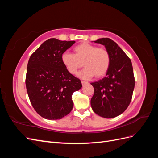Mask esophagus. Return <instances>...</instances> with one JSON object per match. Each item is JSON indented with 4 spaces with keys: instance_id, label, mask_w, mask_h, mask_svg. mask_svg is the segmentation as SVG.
<instances>
[{
    "instance_id": "34e87169",
    "label": "esophagus",
    "mask_w": 158,
    "mask_h": 158,
    "mask_svg": "<svg viewBox=\"0 0 158 158\" xmlns=\"http://www.w3.org/2000/svg\"><path fill=\"white\" fill-rule=\"evenodd\" d=\"M86 84H88V82H85V81H82V84L83 85H85Z\"/></svg>"
}]
</instances>
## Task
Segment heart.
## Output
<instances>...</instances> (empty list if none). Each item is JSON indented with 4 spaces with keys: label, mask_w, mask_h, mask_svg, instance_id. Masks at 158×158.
I'll list each match as a JSON object with an SVG mask.
<instances>
[{
    "label": "heart",
    "mask_w": 158,
    "mask_h": 158,
    "mask_svg": "<svg viewBox=\"0 0 158 158\" xmlns=\"http://www.w3.org/2000/svg\"><path fill=\"white\" fill-rule=\"evenodd\" d=\"M74 51L75 54L65 51L61 55L62 63L69 73L75 74L84 62L85 67L78 73L81 78L89 79L95 75L102 77L107 73L111 64V57L106 49L84 42L76 45Z\"/></svg>",
    "instance_id": "b5f03b06"
}]
</instances>
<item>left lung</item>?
Instances as JSON below:
<instances>
[{"label":"left lung","mask_w":158,"mask_h":158,"mask_svg":"<svg viewBox=\"0 0 158 158\" xmlns=\"http://www.w3.org/2000/svg\"><path fill=\"white\" fill-rule=\"evenodd\" d=\"M94 42L105 46L111 57V64L106 77L91 83L94 88L91 106L99 116L114 118L125 111L131 101L135 84L132 63L121 47L109 38Z\"/></svg>","instance_id":"8db88e82"}]
</instances>
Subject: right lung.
Listing matches in <instances>:
<instances>
[{
	"mask_svg": "<svg viewBox=\"0 0 158 158\" xmlns=\"http://www.w3.org/2000/svg\"><path fill=\"white\" fill-rule=\"evenodd\" d=\"M75 43L51 38L40 45L27 63L26 85L35 111L49 120L60 119L72 111V95L81 81L66 70L61 55Z\"/></svg>",
	"mask_w": 158,
	"mask_h": 158,
	"instance_id": "right-lung-1",
	"label": "right lung"
}]
</instances>
